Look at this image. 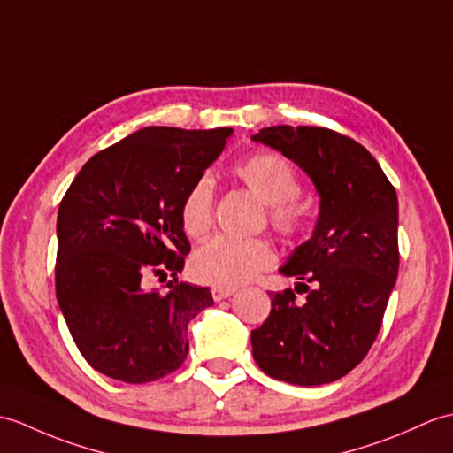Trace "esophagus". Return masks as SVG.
<instances>
[{"instance_id": "esophagus-1", "label": "esophagus", "mask_w": 453, "mask_h": 453, "mask_svg": "<svg viewBox=\"0 0 453 453\" xmlns=\"http://www.w3.org/2000/svg\"><path fill=\"white\" fill-rule=\"evenodd\" d=\"M235 293V288H212V297L214 301H224L227 297H231Z\"/></svg>"}]
</instances>
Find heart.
<instances>
[{
	"instance_id": "obj_1",
	"label": "heart",
	"mask_w": 453,
	"mask_h": 453,
	"mask_svg": "<svg viewBox=\"0 0 453 453\" xmlns=\"http://www.w3.org/2000/svg\"><path fill=\"white\" fill-rule=\"evenodd\" d=\"M234 173L262 204L268 219L281 235H296L303 229L304 212L296 203L301 195L299 177L280 154H257L234 167ZM214 181L198 177L185 195L179 218L188 237H203L212 224ZM274 265V250L265 239H237L216 235L195 250L191 270L196 280L218 288H237L255 280Z\"/></svg>"
}]
</instances>
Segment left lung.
Returning <instances> with one entry per match:
<instances>
[{
  "label": "left lung",
  "mask_w": 453,
  "mask_h": 453,
  "mask_svg": "<svg viewBox=\"0 0 453 453\" xmlns=\"http://www.w3.org/2000/svg\"><path fill=\"white\" fill-rule=\"evenodd\" d=\"M250 139L296 162L320 198L311 239L280 268L307 301L270 293L252 357L276 380L328 384L365 359L382 326L399 268L395 188L365 146L335 131L276 125Z\"/></svg>",
  "instance_id": "left-lung-1"
}]
</instances>
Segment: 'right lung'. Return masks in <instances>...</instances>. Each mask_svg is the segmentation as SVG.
Instances as JSON below:
<instances>
[{"label":"right lung","instance_id":"right-lung-1","mask_svg":"<svg viewBox=\"0 0 453 453\" xmlns=\"http://www.w3.org/2000/svg\"><path fill=\"white\" fill-rule=\"evenodd\" d=\"M231 134L144 127L92 156L67 188L56 296L92 369L144 384L183 365L188 322L214 299L208 288L177 283L191 250L179 210ZM150 273L174 281L167 292L149 288Z\"/></svg>","mask_w":453,"mask_h":453}]
</instances>
